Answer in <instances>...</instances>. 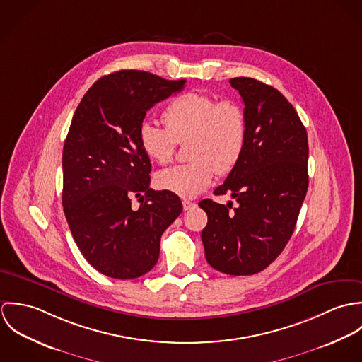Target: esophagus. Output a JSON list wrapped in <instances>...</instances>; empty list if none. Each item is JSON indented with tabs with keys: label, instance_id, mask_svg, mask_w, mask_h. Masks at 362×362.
<instances>
[{
	"label": "esophagus",
	"instance_id": "obj_1",
	"mask_svg": "<svg viewBox=\"0 0 362 362\" xmlns=\"http://www.w3.org/2000/svg\"><path fill=\"white\" fill-rule=\"evenodd\" d=\"M182 207H184V210H189V209L195 207V204H194V202H191V201L184 199V201H182Z\"/></svg>",
	"mask_w": 362,
	"mask_h": 362
}]
</instances>
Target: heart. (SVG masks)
<instances>
[{"label": "heart", "mask_w": 362, "mask_h": 362, "mask_svg": "<svg viewBox=\"0 0 362 362\" xmlns=\"http://www.w3.org/2000/svg\"><path fill=\"white\" fill-rule=\"evenodd\" d=\"M165 128L152 122L139 127V145L158 164L168 163L177 144L188 142L187 164L158 171L156 187L181 198H194L211 184L214 173L228 174L240 161L247 144V115L233 100L188 92L175 98L163 112Z\"/></svg>", "instance_id": "1"}]
</instances>
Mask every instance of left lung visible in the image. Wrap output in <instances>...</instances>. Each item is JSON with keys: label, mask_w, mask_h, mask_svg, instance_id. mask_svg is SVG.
Returning a JSON list of instances; mask_svg holds the SVG:
<instances>
[{"label": "left lung", "mask_w": 362, "mask_h": 362, "mask_svg": "<svg viewBox=\"0 0 362 362\" xmlns=\"http://www.w3.org/2000/svg\"><path fill=\"white\" fill-rule=\"evenodd\" d=\"M247 115V144L238 164L214 195L230 194L231 206L204 199L202 231L207 263L226 274L266 269L293 235L308 189V136L293 104L273 86L233 78Z\"/></svg>", "instance_id": "1"}]
</instances>
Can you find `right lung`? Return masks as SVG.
Here are the masks:
<instances>
[{"mask_svg": "<svg viewBox=\"0 0 362 362\" xmlns=\"http://www.w3.org/2000/svg\"><path fill=\"white\" fill-rule=\"evenodd\" d=\"M185 82L118 71L96 81L72 117L62 151L64 213L82 255L108 277L152 270L161 234L182 211L177 195L149 188L152 164L138 132L146 111Z\"/></svg>", "mask_w": 362, "mask_h": 362, "instance_id": "right-lung-1", "label": "right lung"}]
</instances>
